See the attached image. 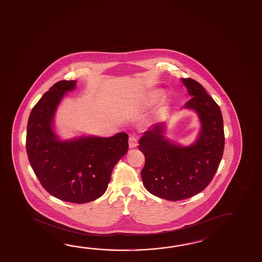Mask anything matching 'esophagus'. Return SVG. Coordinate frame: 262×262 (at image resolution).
<instances>
[{"instance_id":"obj_1","label":"esophagus","mask_w":262,"mask_h":262,"mask_svg":"<svg viewBox=\"0 0 262 262\" xmlns=\"http://www.w3.org/2000/svg\"><path fill=\"white\" fill-rule=\"evenodd\" d=\"M129 148H131V149H133V148H136L137 146H138V139L136 137H134V136H130L129 137Z\"/></svg>"}]
</instances>
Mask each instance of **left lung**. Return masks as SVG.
<instances>
[{
	"label": "left lung",
	"instance_id": "8db88e82",
	"mask_svg": "<svg viewBox=\"0 0 262 262\" xmlns=\"http://www.w3.org/2000/svg\"><path fill=\"white\" fill-rule=\"evenodd\" d=\"M181 81L191 97L184 108L195 112L200 122L196 140L187 146L176 143L164 136V122H159L139 141L146 160L141 170L145 188L169 201L187 199L205 190L219 168L225 143L220 106L199 82Z\"/></svg>",
	"mask_w": 262,
	"mask_h": 262
}]
</instances>
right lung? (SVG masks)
Returning <instances> with one entry per match:
<instances>
[{
	"mask_svg": "<svg viewBox=\"0 0 262 262\" xmlns=\"http://www.w3.org/2000/svg\"><path fill=\"white\" fill-rule=\"evenodd\" d=\"M76 84L77 81L57 82L37 102L29 117L26 148L32 169L50 194L84 204L105 193L113 167L127 152L128 135L60 139L55 131V116L62 99Z\"/></svg>",
	"mask_w": 262,
	"mask_h": 262,
	"instance_id": "1",
	"label": "right lung"
}]
</instances>
